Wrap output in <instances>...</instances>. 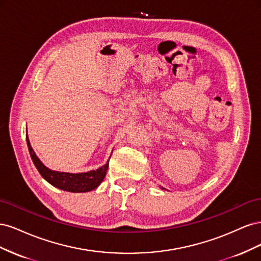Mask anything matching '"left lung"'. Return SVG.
Listing matches in <instances>:
<instances>
[{
    "instance_id": "obj_1",
    "label": "left lung",
    "mask_w": 261,
    "mask_h": 261,
    "mask_svg": "<svg viewBox=\"0 0 261 261\" xmlns=\"http://www.w3.org/2000/svg\"><path fill=\"white\" fill-rule=\"evenodd\" d=\"M161 188H162V189H164V188H163V187H161Z\"/></svg>"
}]
</instances>
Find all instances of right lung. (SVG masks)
I'll return each mask as SVG.
<instances>
[{
	"label": "right lung",
	"mask_w": 261,
	"mask_h": 261,
	"mask_svg": "<svg viewBox=\"0 0 261 261\" xmlns=\"http://www.w3.org/2000/svg\"><path fill=\"white\" fill-rule=\"evenodd\" d=\"M26 139L31 160H33L35 167L37 168L39 173H40L41 176L54 187L70 193H86L96 189L101 184V181L105 179L109 167V160L99 169L85 173H67L53 171L46 168L41 162V160L37 156L33 147L30 145L28 135L26 136Z\"/></svg>",
	"instance_id": "add662e5"
}]
</instances>
